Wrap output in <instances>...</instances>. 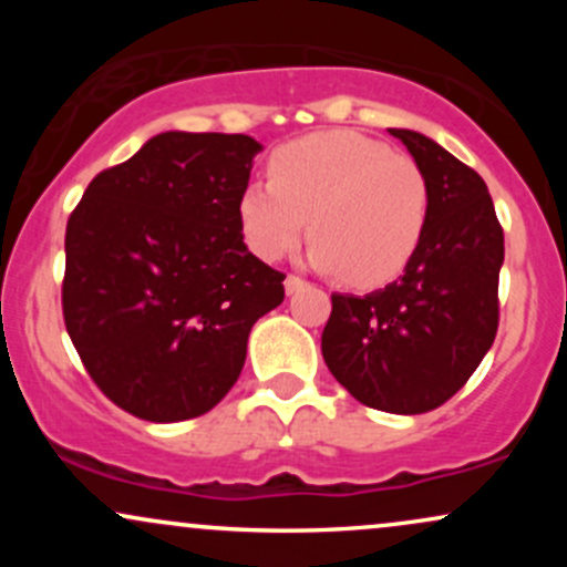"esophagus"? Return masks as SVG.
Segmentation results:
<instances>
[{
    "instance_id": "obj_1",
    "label": "esophagus",
    "mask_w": 567,
    "mask_h": 567,
    "mask_svg": "<svg viewBox=\"0 0 567 567\" xmlns=\"http://www.w3.org/2000/svg\"><path fill=\"white\" fill-rule=\"evenodd\" d=\"M306 288V282L301 277H296V275H288L285 277V290H288V296H292V292H298V290H303Z\"/></svg>"
}]
</instances>
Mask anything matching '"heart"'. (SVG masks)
<instances>
[{"label":"heart","instance_id":"b5f03b06","mask_svg":"<svg viewBox=\"0 0 567 567\" xmlns=\"http://www.w3.org/2000/svg\"><path fill=\"white\" fill-rule=\"evenodd\" d=\"M269 175L271 184H247L237 205L245 243L264 261L288 256L311 218V264L373 288L400 277L424 239L429 181L386 143L351 130L311 133L279 146Z\"/></svg>","mask_w":567,"mask_h":567}]
</instances>
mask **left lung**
Listing matches in <instances>:
<instances>
[{
  "mask_svg": "<svg viewBox=\"0 0 567 567\" xmlns=\"http://www.w3.org/2000/svg\"><path fill=\"white\" fill-rule=\"evenodd\" d=\"M419 162L432 210L405 275L368 296L333 292L324 365L362 405L415 415L470 381L498 330L504 229L485 181L415 130H389Z\"/></svg>",
  "mask_w": 567,
  "mask_h": 567,
  "instance_id": "obj_1",
  "label": "left lung"
}]
</instances>
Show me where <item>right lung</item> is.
I'll list each match as a JSON object with an SVG mask.
<instances>
[{
  "label": "right lung",
  "instance_id": "1",
  "mask_svg": "<svg viewBox=\"0 0 567 567\" xmlns=\"http://www.w3.org/2000/svg\"><path fill=\"white\" fill-rule=\"evenodd\" d=\"M250 135H154L90 181L66 226L63 320L90 379L154 424L197 419L239 379L247 336L285 298L239 229Z\"/></svg>",
  "mask_w": 567,
  "mask_h": 567
}]
</instances>
